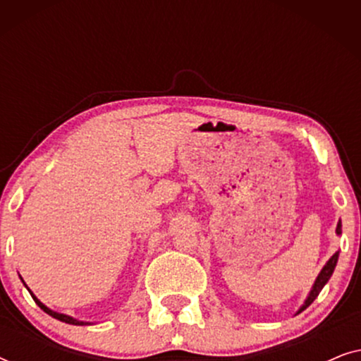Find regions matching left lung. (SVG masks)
Here are the masks:
<instances>
[{
	"label": "left lung",
	"instance_id": "obj_1",
	"mask_svg": "<svg viewBox=\"0 0 361 361\" xmlns=\"http://www.w3.org/2000/svg\"><path fill=\"white\" fill-rule=\"evenodd\" d=\"M337 233H338V235L342 233V225H340V221H338V225H337ZM337 259H338V253H335V255L332 256V258H330V259L327 261V264L324 266L322 271H320V274L317 276V279H315L314 288H312V290H310L307 300H305V304L302 305V307H300L299 312H302V310H304L305 307H309V305L314 302V299L317 298L320 290H322L324 286L327 284V281L330 279V276H332L334 269H335V264H337Z\"/></svg>",
	"mask_w": 361,
	"mask_h": 361
}]
</instances>
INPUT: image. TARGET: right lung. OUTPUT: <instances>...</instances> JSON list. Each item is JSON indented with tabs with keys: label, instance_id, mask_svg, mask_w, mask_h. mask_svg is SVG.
I'll return each mask as SVG.
<instances>
[{
	"label": "right lung",
	"instance_id": "right-lung-1",
	"mask_svg": "<svg viewBox=\"0 0 361 361\" xmlns=\"http://www.w3.org/2000/svg\"><path fill=\"white\" fill-rule=\"evenodd\" d=\"M32 295V299L36 300V304L39 305V307H41L44 312H47L49 315H52L54 319H59V320H62V322H66V324H72V325H83V324H87V322H80V320H75V319H72V317H68V315H63V314H57V312H54V310H51V309H47L46 305H44L41 300H37L36 298H34V294H31Z\"/></svg>",
	"mask_w": 361,
	"mask_h": 361
}]
</instances>
